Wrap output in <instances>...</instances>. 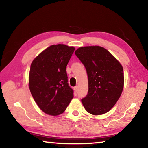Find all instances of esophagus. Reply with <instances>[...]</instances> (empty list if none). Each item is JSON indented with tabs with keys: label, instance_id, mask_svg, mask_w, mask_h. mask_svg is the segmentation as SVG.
Returning a JSON list of instances; mask_svg holds the SVG:
<instances>
[{
	"label": "esophagus",
	"instance_id": "obj_1",
	"mask_svg": "<svg viewBox=\"0 0 148 148\" xmlns=\"http://www.w3.org/2000/svg\"><path fill=\"white\" fill-rule=\"evenodd\" d=\"M74 90H75V92H78V91H79V87L77 86H75V87H74Z\"/></svg>",
	"mask_w": 148,
	"mask_h": 148
}]
</instances>
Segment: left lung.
Listing matches in <instances>:
<instances>
[{"label":"left lung","instance_id":"left-lung-1","mask_svg":"<svg viewBox=\"0 0 148 148\" xmlns=\"http://www.w3.org/2000/svg\"><path fill=\"white\" fill-rule=\"evenodd\" d=\"M75 54L85 67L88 92L81 100L86 111L99 115L108 112L123 90L124 73L119 62L99 46L80 47Z\"/></svg>","mask_w":148,"mask_h":148}]
</instances>
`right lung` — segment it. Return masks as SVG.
<instances>
[{
	"instance_id": "right-lung-1",
	"label": "right lung",
	"mask_w": 148,
	"mask_h": 148,
	"mask_svg": "<svg viewBox=\"0 0 148 148\" xmlns=\"http://www.w3.org/2000/svg\"><path fill=\"white\" fill-rule=\"evenodd\" d=\"M74 50V47L65 45H52L31 63L30 92L39 108L48 115L62 114L73 98L66 67Z\"/></svg>"
}]
</instances>
